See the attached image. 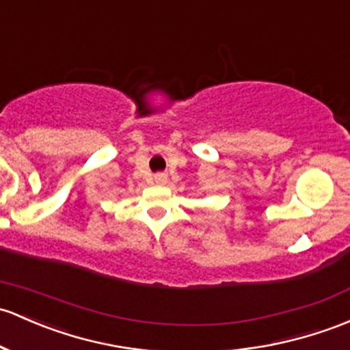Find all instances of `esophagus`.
Masks as SVG:
<instances>
[{
    "instance_id": "34e87169",
    "label": "esophagus",
    "mask_w": 350,
    "mask_h": 350,
    "mask_svg": "<svg viewBox=\"0 0 350 350\" xmlns=\"http://www.w3.org/2000/svg\"><path fill=\"white\" fill-rule=\"evenodd\" d=\"M153 180H155L157 185H165L168 180V176H167V174H157L155 176H153Z\"/></svg>"
}]
</instances>
